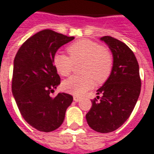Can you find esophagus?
I'll return each instance as SVG.
<instances>
[{
    "label": "esophagus",
    "mask_w": 154,
    "mask_h": 154,
    "mask_svg": "<svg viewBox=\"0 0 154 154\" xmlns=\"http://www.w3.org/2000/svg\"><path fill=\"white\" fill-rule=\"evenodd\" d=\"M74 100H75V102H79L81 100V98L79 96H74Z\"/></svg>",
    "instance_id": "esophagus-1"
}]
</instances>
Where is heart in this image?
Masks as SVG:
<instances>
[{
	"instance_id": "1",
	"label": "heart",
	"mask_w": 154,
	"mask_h": 154,
	"mask_svg": "<svg viewBox=\"0 0 154 154\" xmlns=\"http://www.w3.org/2000/svg\"><path fill=\"white\" fill-rule=\"evenodd\" d=\"M69 56L56 53L53 57V65L62 76H68L75 64L84 62L82 74L74 75L62 83V89L75 95H83L93 88L94 80L98 84L105 82L113 69V56L101 45L90 40H80L68 47Z\"/></svg>"
}]
</instances>
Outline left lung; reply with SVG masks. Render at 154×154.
<instances>
[{
    "label": "left lung",
    "mask_w": 154,
    "mask_h": 154,
    "mask_svg": "<svg viewBox=\"0 0 154 154\" xmlns=\"http://www.w3.org/2000/svg\"><path fill=\"white\" fill-rule=\"evenodd\" d=\"M113 53L114 64L109 79L97 90L92 106L86 114L89 126L99 133H110L129 118L141 91V79L137 59L124 42L103 36Z\"/></svg>",
    "instance_id": "obj_1"
}]
</instances>
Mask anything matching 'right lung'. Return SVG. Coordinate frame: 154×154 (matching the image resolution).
<instances>
[{"instance_id": "1", "label": "right lung", "mask_w": 154, "mask_h": 154, "mask_svg": "<svg viewBox=\"0 0 154 154\" xmlns=\"http://www.w3.org/2000/svg\"><path fill=\"white\" fill-rule=\"evenodd\" d=\"M74 39L52 30H43L27 39L16 54L13 95L24 119L39 131L57 129L73 101L69 94L59 93L54 97L51 94L60 84L53 57L59 48Z\"/></svg>"}]
</instances>
